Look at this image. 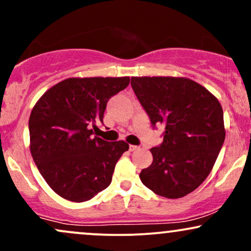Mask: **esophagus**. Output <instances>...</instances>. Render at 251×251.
<instances>
[{
	"label": "esophagus",
	"mask_w": 251,
	"mask_h": 251,
	"mask_svg": "<svg viewBox=\"0 0 251 251\" xmlns=\"http://www.w3.org/2000/svg\"><path fill=\"white\" fill-rule=\"evenodd\" d=\"M139 149V146L137 145H129V151H135V150Z\"/></svg>",
	"instance_id": "obj_1"
}]
</instances>
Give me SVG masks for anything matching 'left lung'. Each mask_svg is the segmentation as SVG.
Segmentation results:
<instances>
[{"label":"left lung","mask_w":251,"mask_h":251,"mask_svg":"<svg viewBox=\"0 0 251 251\" xmlns=\"http://www.w3.org/2000/svg\"><path fill=\"white\" fill-rule=\"evenodd\" d=\"M131 86L152 126L165 129L140 180L162 197H184L205 180L226 139L221 103L188 77L133 76Z\"/></svg>","instance_id":"1"}]
</instances>
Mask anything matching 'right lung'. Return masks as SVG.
<instances>
[{"instance_id": "obj_1", "label": "right lung", "mask_w": 251, "mask_h": 251, "mask_svg": "<svg viewBox=\"0 0 251 251\" xmlns=\"http://www.w3.org/2000/svg\"><path fill=\"white\" fill-rule=\"evenodd\" d=\"M128 76L70 77L48 89L29 117L30 153L43 179L71 201H86L111 184L128 144L93 137L109 98Z\"/></svg>"}]
</instances>
